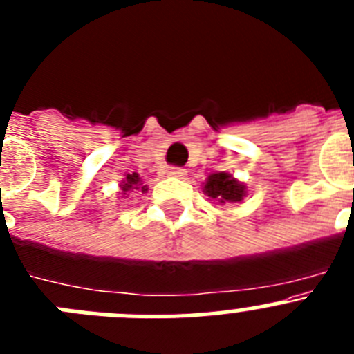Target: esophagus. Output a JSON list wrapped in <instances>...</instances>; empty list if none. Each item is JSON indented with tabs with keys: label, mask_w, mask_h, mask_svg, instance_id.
I'll return each instance as SVG.
<instances>
[{
	"label": "esophagus",
	"mask_w": 354,
	"mask_h": 354,
	"mask_svg": "<svg viewBox=\"0 0 354 354\" xmlns=\"http://www.w3.org/2000/svg\"><path fill=\"white\" fill-rule=\"evenodd\" d=\"M170 177H179V179H184V175H186V170L184 168H179V167H170L167 171Z\"/></svg>",
	"instance_id": "1"
}]
</instances>
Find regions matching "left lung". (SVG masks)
Segmentation results:
<instances>
[{"label": "left lung", "instance_id": "left-lung-1", "mask_svg": "<svg viewBox=\"0 0 354 354\" xmlns=\"http://www.w3.org/2000/svg\"><path fill=\"white\" fill-rule=\"evenodd\" d=\"M204 193L209 198L225 204V202H241L246 195V186L236 180L230 174H212L207 177L204 186Z\"/></svg>", "mask_w": 354, "mask_h": 354}]
</instances>
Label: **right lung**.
<instances>
[{
    "mask_svg": "<svg viewBox=\"0 0 354 354\" xmlns=\"http://www.w3.org/2000/svg\"><path fill=\"white\" fill-rule=\"evenodd\" d=\"M140 186H142L140 175L138 174H127L126 180L122 183V192H124V195H126V193L131 192V189H140ZM142 192H147V186H142Z\"/></svg>",
    "mask_w": 354,
    "mask_h": 354,
    "instance_id": "obj_1",
    "label": "right lung"
}]
</instances>
